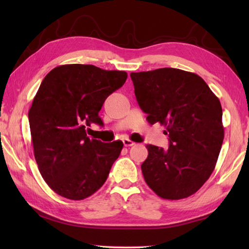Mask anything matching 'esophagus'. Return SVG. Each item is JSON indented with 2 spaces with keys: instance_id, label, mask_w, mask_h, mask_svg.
I'll return each instance as SVG.
<instances>
[{
  "instance_id": "1",
  "label": "esophagus",
  "mask_w": 249,
  "mask_h": 249,
  "mask_svg": "<svg viewBox=\"0 0 249 249\" xmlns=\"http://www.w3.org/2000/svg\"><path fill=\"white\" fill-rule=\"evenodd\" d=\"M123 144L126 147H130V146H134L135 142H132L130 140H127V138H125V140H123Z\"/></svg>"
}]
</instances>
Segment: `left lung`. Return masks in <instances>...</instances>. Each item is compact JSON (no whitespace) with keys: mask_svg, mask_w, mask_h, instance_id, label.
<instances>
[{"mask_svg":"<svg viewBox=\"0 0 249 249\" xmlns=\"http://www.w3.org/2000/svg\"><path fill=\"white\" fill-rule=\"evenodd\" d=\"M135 95L150 124L160 123L169 148L147 145L142 171L158 196H192L215 168L224 140L220 100L199 75L176 68L132 72Z\"/></svg>","mask_w":249,"mask_h":249,"instance_id":"left-lung-1","label":"left lung"}]
</instances>
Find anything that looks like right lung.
Wrapping results in <instances>:
<instances>
[{
	"instance_id": "obj_1",
	"label": "right lung",
	"mask_w": 249,
	"mask_h": 249,
	"mask_svg": "<svg viewBox=\"0 0 249 249\" xmlns=\"http://www.w3.org/2000/svg\"><path fill=\"white\" fill-rule=\"evenodd\" d=\"M127 73L92 65H64L44 78L28 112L34 156L44 180L57 195L83 200L102 187L123 142L88 137L107 96Z\"/></svg>"
}]
</instances>
